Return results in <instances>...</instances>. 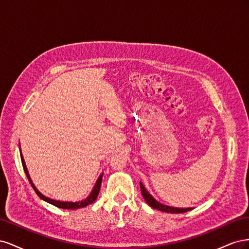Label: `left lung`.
I'll return each instance as SVG.
<instances>
[{
	"mask_svg": "<svg viewBox=\"0 0 249 249\" xmlns=\"http://www.w3.org/2000/svg\"><path fill=\"white\" fill-rule=\"evenodd\" d=\"M140 189H141V193L143 195V198L145 199V201L148 203V205L156 209V210H159V211H163V212H166V213H185L187 211H190L192 210L191 208H175V207H170V206H166V205H163V203L159 202L158 200H156L153 196L152 194H149L148 191L145 189V187L143 186V184L140 182Z\"/></svg>",
	"mask_w": 249,
	"mask_h": 249,
	"instance_id": "obj_1",
	"label": "left lung"
}]
</instances>
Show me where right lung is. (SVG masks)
Listing matches in <instances>:
<instances>
[{
  "instance_id": "1",
  "label": "right lung",
  "mask_w": 249,
  "mask_h": 249,
  "mask_svg": "<svg viewBox=\"0 0 249 249\" xmlns=\"http://www.w3.org/2000/svg\"><path fill=\"white\" fill-rule=\"evenodd\" d=\"M19 152H20V159H21V164H22V167H24V170H25V173L26 176L29 179L30 184H31V186L33 187V189L35 190V192L37 193V195L38 196L43 199L44 201H47L49 203H51V205L55 206V207H58V208H61V209H67V210H76V209H80V208H84V207H87L88 205H90V203H92L96 197L97 195H99V192H100V189H101V185H102V178H103V173L99 177V178L96 179V183L93 187V189L91 190V192H90V194L88 195V196L84 199L82 200H79V201H62V200H56V199H53V198H50L48 196H46V195H43L42 193H40L38 191V189L35 187V185L33 184L31 178H30V175H29V171H28V168L26 166V163H25V160H24V157H22L21 155V150H20V146H19Z\"/></svg>"
}]
</instances>
